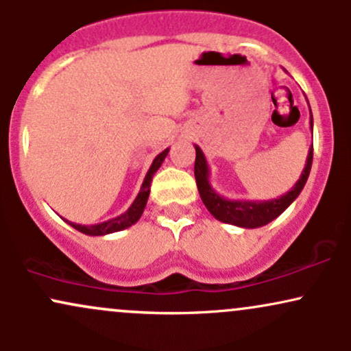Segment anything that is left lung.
I'll return each instance as SVG.
<instances>
[{"mask_svg": "<svg viewBox=\"0 0 351 351\" xmlns=\"http://www.w3.org/2000/svg\"><path fill=\"white\" fill-rule=\"evenodd\" d=\"M310 108V106H308ZM310 130L313 132V119L312 110H310ZM196 150V162H195V178L196 184H198V191L201 199H203L204 206L208 211L216 217L221 223L234 224V226L245 228V229H256L261 226H265L271 221L280 216L297 196L304 189L307 178L310 175V168H312V158H313V143L310 145L307 162H305V168L302 171L300 178L293 184L291 191L285 195L274 198L269 201H249V199H228L224 196H219L216 189L209 183V167L206 162V156L198 145H195Z\"/></svg>", "mask_w": 351, "mask_h": 351, "instance_id": "1", "label": "left lung"}]
</instances>
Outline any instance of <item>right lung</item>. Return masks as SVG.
Segmentation results:
<instances>
[{
  "label": "right lung",
  "mask_w": 351,
  "mask_h": 351,
  "mask_svg": "<svg viewBox=\"0 0 351 351\" xmlns=\"http://www.w3.org/2000/svg\"><path fill=\"white\" fill-rule=\"evenodd\" d=\"M168 152H170V148H167V150H163L160 155H156V158L153 160L150 170L147 171V176H145L143 183H142V188H140L138 195H136V198L134 203H132V206L127 209V211L123 213V215L114 217V219H108V221H104V223H99V224H92V226H82V224H75V223H71V221L64 219L66 223H69L72 228L77 229V231L84 232V234L87 236H106V234H112V232H117V231H123V229L134 226L136 221L140 219L143 215V209L147 206V201H148V196H150V186H152V180H153V175H155L156 170H158L160 167H162V163L165 162V158H167Z\"/></svg>",
  "instance_id": "add662e5"
}]
</instances>
